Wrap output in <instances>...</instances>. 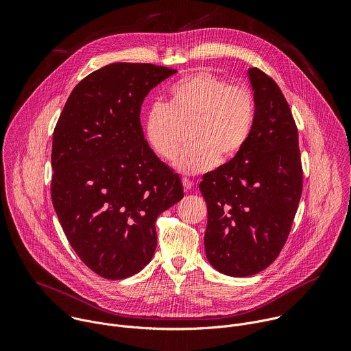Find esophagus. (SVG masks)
<instances>
[{
    "instance_id": "obj_1",
    "label": "esophagus",
    "mask_w": 351,
    "mask_h": 351,
    "mask_svg": "<svg viewBox=\"0 0 351 351\" xmlns=\"http://www.w3.org/2000/svg\"><path fill=\"white\" fill-rule=\"evenodd\" d=\"M182 183H183L184 191H189V190H191V189H193V186H194V183H193L190 179H187V178H183V179H182Z\"/></svg>"
}]
</instances>
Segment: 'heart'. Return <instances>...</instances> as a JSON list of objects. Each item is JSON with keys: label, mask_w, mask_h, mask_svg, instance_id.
<instances>
[{"label": "heart", "mask_w": 351, "mask_h": 351, "mask_svg": "<svg viewBox=\"0 0 351 351\" xmlns=\"http://www.w3.org/2000/svg\"><path fill=\"white\" fill-rule=\"evenodd\" d=\"M254 111L248 87L197 71L171 86L167 104L148 110L144 137L154 154L171 161L180 145V125L193 122V144L182 149L175 168L183 175H198L211 169L218 158L226 161L241 152L253 130Z\"/></svg>", "instance_id": "heart-1"}]
</instances>
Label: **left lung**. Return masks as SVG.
I'll return each mask as SVG.
<instances>
[{
    "label": "left lung",
    "mask_w": 351,
    "mask_h": 351,
    "mask_svg": "<svg viewBox=\"0 0 351 351\" xmlns=\"http://www.w3.org/2000/svg\"><path fill=\"white\" fill-rule=\"evenodd\" d=\"M254 125L241 152L203 176L210 264L228 276H252L283 248L303 191L298 132L283 93L258 68L248 69Z\"/></svg>",
    "instance_id": "1"
}]
</instances>
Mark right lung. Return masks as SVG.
<instances>
[{
	"mask_svg": "<svg viewBox=\"0 0 351 351\" xmlns=\"http://www.w3.org/2000/svg\"><path fill=\"white\" fill-rule=\"evenodd\" d=\"M175 69L110 64L71 93L53 134L51 198L79 258L106 279L152 261L156 221L183 198L180 178L144 138L145 95Z\"/></svg>",
	"mask_w": 351,
	"mask_h": 351,
	"instance_id": "right-lung-1",
	"label": "right lung"
}]
</instances>
